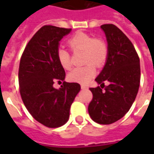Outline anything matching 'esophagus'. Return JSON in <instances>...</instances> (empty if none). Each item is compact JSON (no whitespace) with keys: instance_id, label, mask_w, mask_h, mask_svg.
<instances>
[{"instance_id":"34e87169","label":"esophagus","mask_w":154,"mask_h":154,"mask_svg":"<svg viewBox=\"0 0 154 154\" xmlns=\"http://www.w3.org/2000/svg\"><path fill=\"white\" fill-rule=\"evenodd\" d=\"M80 87H81V89H87V88H88V87L86 86H85V85H81Z\"/></svg>"}]
</instances>
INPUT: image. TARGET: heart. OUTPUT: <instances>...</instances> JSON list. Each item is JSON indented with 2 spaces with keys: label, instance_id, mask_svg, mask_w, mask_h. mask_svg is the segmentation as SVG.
Here are the masks:
<instances>
[{
  "label": "heart",
  "instance_id": "1",
  "mask_svg": "<svg viewBox=\"0 0 154 154\" xmlns=\"http://www.w3.org/2000/svg\"><path fill=\"white\" fill-rule=\"evenodd\" d=\"M68 47L73 52H83L84 67L73 69L68 74L71 81L86 84L95 75V67H102L105 63L109 49L106 42L101 38H94L92 36L84 32H77L71 37L68 42ZM56 59L61 67L66 70L71 68V56L68 51L60 48L56 51Z\"/></svg>",
  "mask_w": 154,
  "mask_h": 154
}]
</instances>
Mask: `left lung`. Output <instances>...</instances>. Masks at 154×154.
<instances>
[{
    "instance_id": "8db88e82",
    "label": "left lung",
    "mask_w": 154,
    "mask_h": 154,
    "mask_svg": "<svg viewBox=\"0 0 154 154\" xmlns=\"http://www.w3.org/2000/svg\"><path fill=\"white\" fill-rule=\"evenodd\" d=\"M101 28L106 36L109 54L103 70L95 79L101 85L90 88L92 99L88 112L99 124H111L124 116L132 106L139 90L140 67L133 44L118 27L105 24ZM105 80L110 82L106 87Z\"/></svg>"
}]
</instances>
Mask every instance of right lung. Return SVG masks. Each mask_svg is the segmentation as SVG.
I'll list each match as a JSON object with an SVG mask.
<instances>
[{"label": "right lung", "mask_w": 154, "mask_h": 154, "mask_svg": "<svg viewBox=\"0 0 154 154\" xmlns=\"http://www.w3.org/2000/svg\"><path fill=\"white\" fill-rule=\"evenodd\" d=\"M71 29L44 26L28 42L19 68L20 92L23 103L33 118L48 128L65 124L74 98L80 92L78 83L64 81L65 70L56 59L61 39ZM56 80L63 81L59 89Z\"/></svg>", "instance_id": "1"}]
</instances>
